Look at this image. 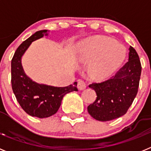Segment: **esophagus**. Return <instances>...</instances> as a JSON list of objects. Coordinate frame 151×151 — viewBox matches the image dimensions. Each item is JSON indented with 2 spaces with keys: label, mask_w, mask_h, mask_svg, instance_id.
<instances>
[{
  "label": "esophagus",
  "mask_w": 151,
  "mask_h": 151,
  "mask_svg": "<svg viewBox=\"0 0 151 151\" xmlns=\"http://www.w3.org/2000/svg\"><path fill=\"white\" fill-rule=\"evenodd\" d=\"M77 88H78V90L82 91L84 89L86 88V84L84 82L83 80L78 79V85H77Z\"/></svg>",
  "instance_id": "esophagus-1"
}]
</instances>
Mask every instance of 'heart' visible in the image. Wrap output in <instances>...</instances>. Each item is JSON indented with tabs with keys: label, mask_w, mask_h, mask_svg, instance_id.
I'll return each mask as SVG.
<instances>
[{
	"label": "heart",
	"mask_w": 151,
	"mask_h": 151,
	"mask_svg": "<svg viewBox=\"0 0 151 151\" xmlns=\"http://www.w3.org/2000/svg\"><path fill=\"white\" fill-rule=\"evenodd\" d=\"M81 53L85 60L91 61L97 57L91 64L90 70L94 76L100 78L111 74L125 57V47L107 37L94 38Z\"/></svg>",
	"instance_id": "1"
}]
</instances>
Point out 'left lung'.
<instances>
[{
    "label": "left lung",
    "mask_w": 151,
    "mask_h": 151,
    "mask_svg": "<svg viewBox=\"0 0 151 151\" xmlns=\"http://www.w3.org/2000/svg\"><path fill=\"white\" fill-rule=\"evenodd\" d=\"M141 64L136 50L130 46L129 61L119 69L115 76L101 82H93L97 98L88 106V111L98 121H110L125 115L138 93Z\"/></svg>",
    "instance_id": "obj_1"
}]
</instances>
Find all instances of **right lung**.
<instances>
[{
    "instance_id": "obj_1",
    "label": "right lung",
    "mask_w": 151,
    "mask_h": 151,
    "mask_svg": "<svg viewBox=\"0 0 151 151\" xmlns=\"http://www.w3.org/2000/svg\"><path fill=\"white\" fill-rule=\"evenodd\" d=\"M47 35V30L36 32L23 41L16 50L11 60L13 91L22 110L32 116L47 118L59 110L63 97L69 92L77 91V82L66 87H54L38 84L25 74L21 57L32 41Z\"/></svg>"
}]
</instances>
